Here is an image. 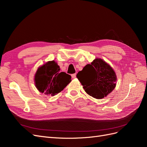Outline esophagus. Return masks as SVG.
I'll list each match as a JSON object with an SVG mask.
<instances>
[{"mask_svg":"<svg viewBox=\"0 0 147 147\" xmlns=\"http://www.w3.org/2000/svg\"><path fill=\"white\" fill-rule=\"evenodd\" d=\"M71 76H72V78H76V74H72V75H71Z\"/></svg>","mask_w":147,"mask_h":147,"instance_id":"34e87169","label":"esophagus"}]
</instances>
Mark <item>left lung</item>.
I'll return each mask as SVG.
<instances>
[{
	"mask_svg": "<svg viewBox=\"0 0 147 147\" xmlns=\"http://www.w3.org/2000/svg\"><path fill=\"white\" fill-rule=\"evenodd\" d=\"M77 77L87 94L96 99L104 98L116 86V74L109 64L99 58L84 67Z\"/></svg>",
	"mask_w": 147,
	"mask_h": 147,
	"instance_id": "8db88e82",
	"label": "left lung"
}]
</instances>
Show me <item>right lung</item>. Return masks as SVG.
<instances>
[{"label": "right lung", "mask_w": 147, "mask_h": 147, "mask_svg": "<svg viewBox=\"0 0 147 147\" xmlns=\"http://www.w3.org/2000/svg\"><path fill=\"white\" fill-rule=\"evenodd\" d=\"M35 84L37 90L46 95L58 94L71 82V76L60 72L55 61H48L38 67L35 74Z\"/></svg>", "instance_id": "add662e5"}]
</instances>
